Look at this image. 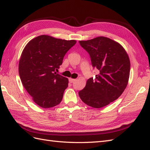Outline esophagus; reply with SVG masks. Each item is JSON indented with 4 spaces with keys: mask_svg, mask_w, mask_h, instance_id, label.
<instances>
[{
    "mask_svg": "<svg viewBox=\"0 0 150 150\" xmlns=\"http://www.w3.org/2000/svg\"><path fill=\"white\" fill-rule=\"evenodd\" d=\"M69 82L70 83H73V82H74V81H76V79H72V78H69Z\"/></svg>",
    "mask_w": 150,
    "mask_h": 150,
    "instance_id": "esophagus-1",
    "label": "esophagus"
}]
</instances>
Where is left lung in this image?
<instances>
[{"label":"left lung","mask_w":150,"mask_h":150,"mask_svg":"<svg viewBox=\"0 0 150 150\" xmlns=\"http://www.w3.org/2000/svg\"><path fill=\"white\" fill-rule=\"evenodd\" d=\"M79 44L89 53L92 66L99 74L94 79H88L79 96L91 107L106 106L121 96L128 83L130 61L128 54L120 44L103 36L79 40Z\"/></svg>","instance_id":"1"}]
</instances>
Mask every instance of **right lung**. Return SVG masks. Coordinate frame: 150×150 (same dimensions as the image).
Wrapping results in <instances>:
<instances>
[{
    "instance_id": "obj_1",
    "label": "right lung",
    "mask_w": 150,
    "mask_h": 150,
    "mask_svg": "<svg viewBox=\"0 0 150 150\" xmlns=\"http://www.w3.org/2000/svg\"><path fill=\"white\" fill-rule=\"evenodd\" d=\"M76 40L38 36L27 44L19 62L22 85L35 103L49 108L57 106L68 86V79L57 74L63 58Z\"/></svg>"
}]
</instances>
